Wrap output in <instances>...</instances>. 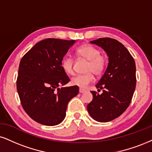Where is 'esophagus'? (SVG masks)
Segmentation results:
<instances>
[{
    "label": "esophagus",
    "mask_w": 152,
    "mask_h": 152,
    "mask_svg": "<svg viewBox=\"0 0 152 152\" xmlns=\"http://www.w3.org/2000/svg\"><path fill=\"white\" fill-rule=\"evenodd\" d=\"M79 91H80V93L82 94V93L85 92L86 90H85V89H81V88H80V90H79Z\"/></svg>",
    "instance_id": "1"
}]
</instances>
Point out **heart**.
Listing matches in <instances>:
<instances>
[{
  "label": "heart",
  "instance_id": "obj_1",
  "mask_svg": "<svg viewBox=\"0 0 152 152\" xmlns=\"http://www.w3.org/2000/svg\"><path fill=\"white\" fill-rule=\"evenodd\" d=\"M76 54L79 57L84 58L89 61L86 71L87 73L77 75L71 79V84L80 88H86L94 80L92 72L96 75L102 74L106 67V60L104 56L101 55L99 49L90 44H85L80 46L76 50ZM62 67L65 73L72 75L73 61L70 57H65L62 61Z\"/></svg>",
  "mask_w": 152,
  "mask_h": 152
}]
</instances>
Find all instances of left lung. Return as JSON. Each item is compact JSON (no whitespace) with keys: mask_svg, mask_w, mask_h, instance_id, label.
<instances>
[{"mask_svg":"<svg viewBox=\"0 0 152 152\" xmlns=\"http://www.w3.org/2000/svg\"><path fill=\"white\" fill-rule=\"evenodd\" d=\"M90 43L104 49L108 63L96 85L102 93L91 91L93 99L87 108L93 119L106 123L119 117L130 104L136 87L135 62L128 50L115 39L100 38Z\"/></svg>","mask_w":152,"mask_h":152,"instance_id":"1","label":"left lung"}]
</instances>
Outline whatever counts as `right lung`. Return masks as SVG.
<instances>
[{
    "mask_svg": "<svg viewBox=\"0 0 152 152\" xmlns=\"http://www.w3.org/2000/svg\"><path fill=\"white\" fill-rule=\"evenodd\" d=\"M75 40L46 39L34 45L21 59L17 89L24 110L40 124L53 126L63 121L68 102L79 93L70 82L62 61Z\"/></svg>",
    "mask_w": 152,
    "mask_h": 152,
    "instance_id": "right-lung-1",
    "label": "right lung"
}]
</instances>
